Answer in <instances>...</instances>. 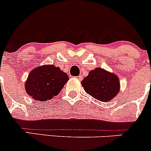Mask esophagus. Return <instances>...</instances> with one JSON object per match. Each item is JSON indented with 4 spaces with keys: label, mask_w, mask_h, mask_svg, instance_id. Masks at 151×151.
Here are the masks:
<instances>
[{
    "label": "esophagus",
    "mask_w": 151,
    "mask_h": 151,
    "mask_svg": "<svg viewBox=\"0 0 151 151\" xmlns=\"http://www.w3.org/2000/svg\"><path fill=\"white\" fill-rule=\"evenodd\" d=\"M77 78L79 80H83V76H82V75H79L78 77H77Z\"/></svg>",
    "instance_id": "esophagus-1"
}]
</instances>
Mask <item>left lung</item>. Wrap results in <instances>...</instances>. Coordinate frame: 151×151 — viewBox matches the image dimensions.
I'll return each mask as SVG.
<instances>
[{
    "mask_svg": "<svg viewBox=\"0 0 151 151\" xmlns=\"http://www.w3.org/2000/svg\"><path fill=\"white\" fill-rule=\"evenodd\" d=\"M81 83L87 93L106 102L112 100L120 90L118 77L101 68L90 71Z\"/></svg>",
    "mask_w": 151,
    "mask_h": 151,
    "instance_id": "8db88e82",
    "label": "left lung"
}]
</instances>
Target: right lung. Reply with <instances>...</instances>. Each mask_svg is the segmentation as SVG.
<instances>
[{"mask_svg": "<svg viewBox=\"0 0 151 151\" xmlns=\"http://www.w3.org/2000/svg\"><path fill=\"white\" fill-rule=\"evenodd\" d=\"M68 80L67 74L59 67L45 65L32 70L25 83V89L33 99L45 101L57 96Z\"/></svg>", "mask_w": 151, "mask_h": 151, "instance_id": "right-lung-1", "label": "right lung"}]
</instances>
